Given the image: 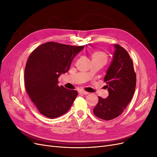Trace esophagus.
I'll use <instances>...</instances> for the list:
<instances>
[{
	"label": "esophagus",
	"instance_id": "obj_1",
	"mask_svg": "<svg viewBox=\"0 0 157 157\" xmlns=\"http://www.w3.org/2000/svg\"><path fill=\"white\" fill-rule=\"evenodd\" d=\"M79 93H80V94H84V95H87V94H89L88 92L84 91V90H79Z\"/></svg>",
	"mask_w": 157,
	"mask_h": 157
}]
</instances>
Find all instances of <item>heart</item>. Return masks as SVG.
<instances>
[{
	"label": "heart",
	"mask_w": 157,
	"mask_h": 157,
	"mask_svg": "<svg viewBox=\"0 0 157 157\" xmlns=\"http://www.w3.org/2000/svg\"><path fill=\"white\" fill-rule=\"evenodd\" d=\"M92 61H100L103 65L105 64L107 61V56L105 52L101 50H96L91 53Z\"/></svg>",
	"instance_id": "heart-1"
}]
</instances>
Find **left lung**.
<instances>
[{
	"label": "left lung",
	"mask_w": 157,
	"mask_h": 157,
	"mask_svg": "<svg viewBox=\"0 0 157 157\" xmlns=\"http://www.w3.org/2000/svg\"><path fill=\"white\" fill-rule=\"evenodd\" d=\"M114 47L113 58L104 77L109 96L105 99L99 96V101L93 111L95 115L105 121L121 115L131 101L136 86L132 59L123 47L118 44Z\"/></svg>",
	"instance_id": "left-lung-1"
}]
</instances>
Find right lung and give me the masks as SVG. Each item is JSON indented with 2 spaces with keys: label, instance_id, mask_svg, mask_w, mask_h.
Here are the masks:
<instances>
[{
  "label": "right lung",
  "instance_id": "right-lung-1",
  "mask_svg": "<svg viewBox=\"0 0 157 157\" xmlns=\"http://www.w3.org/2000/svg\"><path fill=\"white\" fill-rule=\"evenodd\" d=\"M84 48L48 42L30 54L25 69V86L42 115L55 118L64 115L73 105L78 92L59 86L58 78L67 72L75 56Z\"/></svg>",
  "mask_w": 157,
  "mask_h": 157
}]
</instances>
